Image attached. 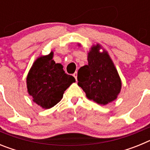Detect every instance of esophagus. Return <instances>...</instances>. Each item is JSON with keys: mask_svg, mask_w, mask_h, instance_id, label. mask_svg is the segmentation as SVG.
<instances>
[{"mask_svg": "<svg viewBox=\"0 0 150 150\" xmlns=\"http://www.w3.org/2000/svg\"><path fill=\"white\" fill-rule=\"evenodd\" d=\"M74 78H75V79H76H76H77V72H75L74 74Z\"/></svg>", "mask_w": 150, "mask_h": 150, "instance_id": "obj_1", "label": "esophagus"}]
</instances>
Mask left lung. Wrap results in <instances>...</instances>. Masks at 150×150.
<instances>
[{
	"label": "left lung",
	"instance_id": "1",
	"mask_svg": "<svg viewBox=\"0 0 150 150\" xmlns=\"http://www.w3.org/2000/svg\"><path fill=\"white\" fill-rule=\"evenodd\" d=\"M100 46H93L88 53V65L79 69L78 86L90 100L101 105L114 100L120 92L121 79L107 52H99Z\"/></svg>",
	"mask_w": 150,
	"mask_h": 150
}]
</instances>
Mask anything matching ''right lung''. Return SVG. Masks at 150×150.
Returning a JSON list of instances; mask_svg holds the SVG:
<instances>
[{
  "label": "right lung",
  "instance_id": "add662e5",
  "mask_svg": "<svg viewBox=\"0 0 150 150\" xmlns=\"http://www.w3.org/2000/svg\"><path fill=\"white\" fill-rule=\"evenodd\" d=\"M53 52L38 58L27 76V88L33 100L44 109H50L61 100L66 89L76 81L52 59Z\"/></svg>",
  "mask_w": 150,
  "mask_h": 150
}]
</instances>
